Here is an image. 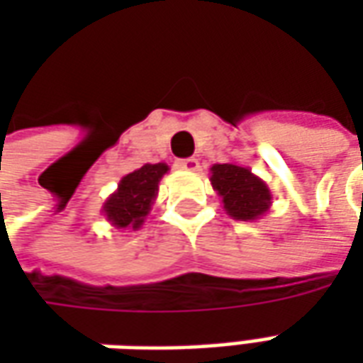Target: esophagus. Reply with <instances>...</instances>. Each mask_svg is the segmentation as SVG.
<instances>
[{
	"mask_svg": "<svg viewBox=\"0 0 363 363\" xmlns=\"http://www.w3.org/2000/svg\"><path fill=\"white\" fill-rule=\"evenodd\" d=\"M177 167H179V169H182V171H198L200 163H198V159H194V157L179 159V161H177Z\"/></svg>",
	"mask_w": 363,
	"mask_h": 363,
	"instance_id": "1",
	"label": "esophagus"
}]
</instances>
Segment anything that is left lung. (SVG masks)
<instances>
[{
  "instance_id": "1",
  "label": "left lung",
  "mask_w": 363,
  "mask_h": 363,
  "mask_svg": "<svg viewBox=\"0 0 363 363\" xmlns=\"http://www.w3.org/2000/svg\"><path fill=\"white\" fill-rule=\"evenodd\" d=\"M210 181L221 198L223 210L237 221H257L270 210L272 192L260 177L237 163L210 167Z\"/></svg>"
}]
</instances>
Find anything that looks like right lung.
Segmentation results:
<instances>
[{"instance_id": "add662e5", "label": "right lung", "mask_w": 363, "mask_h": 363, "mask_svg": "<svg viewBox=\"0 0 363 363\" xmlns=\"http://www.w3.org/2000/svg\"><path fill=\"white\" fill-rule=\"evenodd\" d=\"M167 163H145L118 182V189L104 200L103 216L116 229L142 228L159 192V181L167 174Z\"/></svg>"}]
</instances>
